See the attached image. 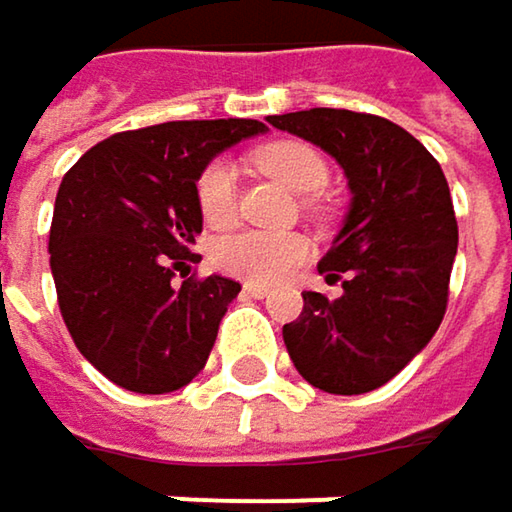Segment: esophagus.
Masks as SVG:
<instances>
[{
	"mask_svg": "<svg viewBox=\"0 0 512 512\" xmlns=\"http://www.w3.org/2000/svg\"><path fill=\"white\" fill-rule=\"evenodd\" d=\"M241 292L247 295V298H265V295H271V286H265V283H244L241 286Z\"/></svg>",
	"mask_w": 512,
	"mask_h": 512,
	"instance_id": "34e87169",
	"label": "esophagus"
}]
</instances>
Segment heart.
I'll return each instance as SVG.
<instances>
[{
	"instance_id": "1",
	"label": "heart",
	"mask_w": 512,
	"mask_h": 512,
	"mask_svg": "<svg viewBox=\"0 0 512 512\" xmlns=\"http://www.w3.org/2000/svg\"><path fill=\"white\" fill-rule=\"evenodd\" d=\"M253 163L298 193H316L328 184V163L310 142L277 139L253 151ZM196 208L214 229L235 217V169L226 160H208L193 184ZM310 259V241L301 232L238 229L214 241L211 262L232 277L250 283H274Z\"/></svg>"
}]
</instances>
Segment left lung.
<instances>
[{
    "mask_svg": "<svg viewBox=\"0 0 512 512\" xmlns=\"http://www.w3.org/2000/svg\"><path fill=\"white\" fill-rule=\"evenodd\" d=\"M268 122L325 148L352 187L349 217L319 262L343 295L304 292L301 316L283 325L289 358L325 393H370L444 319L459 241L447 178L408 130L382 116L316 107Z\"/></svg>",
    "mask_w": 512,
    "mask_h": 512,
    "instance_id": "1",
    "label": "left lung"
}]
</instances>
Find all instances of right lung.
<instances>
[{"instance_id":"obj_1","label":"right lung","mask_w":512,"mask_h":512,"mask_svg":"<svg viewBox=\"0 0 512 512\" xmlns=\"http://www.w3.org/2000/svg\"><path fill=\"white\" fill-rule=\"evenodd\" d=\"M262 130L256 119L125 130L65 172L50 226L59 313L80 355L113 384L169 393L205 367L241 286L183 271L202 259L190 250L202 232L193 184L217 151Z\"/></svg>"}]
</instances>
